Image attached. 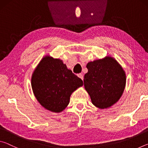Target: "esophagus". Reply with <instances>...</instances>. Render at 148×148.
I'll list each match as a JSON object with an SVG mask.
<instances>
[{"instance_id": "esophagus-1", "label": "esophagus", "mask_w": 148, "mask_h": 148, "mask_svg": "<svg viewBox=\"0 0 148 148\" xmlns=\"http://www.w3.org/2000/svg\"><path fill=\"white\" fill-rule=\"evenodd\" d=\"M77 76H78L80 79H82V80L84 79V76L83 75H82V74H79L78 75H77Z\"/></svg>"}]
</instances>
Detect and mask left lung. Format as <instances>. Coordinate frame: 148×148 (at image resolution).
<instances>
[{"mask_svg":"<svg viewBox=\"0 0 148 148\" xmlns=\"http://www.w3.org/2000/svg\"><path fill=\"white\" fill-rule=\"evenodd\" d=\"M84 75V87L92 104L99 109L109 108L121 98L126 86V74L114 57L89 62Z\"/></svg>","mask_w":148,"mask_h":148,"instance_id":"1","label":"left lung"}]
</instances>
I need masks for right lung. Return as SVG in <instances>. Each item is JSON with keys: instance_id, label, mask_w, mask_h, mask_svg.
<instances>
[{"instance_id": "1", "label": "right lung", "mask_w": 148, "mask_h": 148, "mask_svg": "<svg viewBox=\"0 0 148 148\" xmlns=\"http://www.w3.org/2000/svg\"><path fill=\"white\" fill-rule=\"evenodd\" d=\"M83 86V81L67 69L60 59L43 57L31 76L34 97L42 107L60 113L70 102L72 92Z\"/></svg>"}]
</instances>
